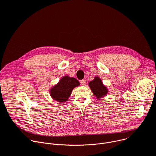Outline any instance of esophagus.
I'll use <instances>...</instances> for the list:
<instances>
[{"instance_id": "34e87169", "label": "esophagus", "mask_w": 156, "mask_h": 156, "mask_svg": "<svg viewBox=\"0 0 156 156\" xmlns=\"http://www.w3.org/2000/svg\"><path fill=\"white\" fill-rule=\"evenodd\" d=\"M80 83L82 85H85L86 84V80H80Z\"/></svg>"}]
</instances>
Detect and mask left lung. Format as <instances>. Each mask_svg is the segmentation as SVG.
I'll use <instances>...</instances> for the list:
<instances>
[{"label":"left lung","instance_id":"obj_1","mask_svg":"<svg viewBox=\"0 0 156 156\" xmlns=\"http://www.w3.org/2000/svg\"><path fill=\"white\" fill-rule=\"evenodd\" d=\"M89 86L94 95L98 100H100L108 94V89L105 85H103L102 80L98 76H95L94 79L89 83Z\"/></svg>","mask_w":156,"mask_h":156}]
</instances>
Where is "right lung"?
<instances>
[{
	"label": "right lung",
	"instance_id": "obj_1",
	"mask_svg": "<svg viewBox=\"0 0 156 156\" xmlns=\"http://www.w3.org/2000/svg\"><path fill=\"white\" fill-rule=\"evenodd\" d=\"M80 85L79 82L74 77H70L67 76L62 77L49 90L52 98L59 103L66 102L70 97L73 90Z\"/></svg>",
	"mask_w": 156,
	"mask_h": 156
}]
</instances>
